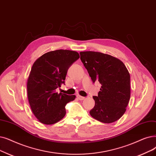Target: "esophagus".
I'll return each instance as SVG.
<instances>
[{
  "label": "esophagus",
  "mask_w": 156,
  "mask_h": 156,
  "mask_svg": "<svg viewBox=\"0 0 156 156\" xmlns=\"http://www.w3.org/2000/svg\"><path fill=\"white\" fill-rule=\"evenodd\" d=\"M77 98H78V99H79L80 101H83L85 99L84 97L81 96H80V95H77Z\"/></svg>",
  "instance_id": "obj_1"
}]
</instances>
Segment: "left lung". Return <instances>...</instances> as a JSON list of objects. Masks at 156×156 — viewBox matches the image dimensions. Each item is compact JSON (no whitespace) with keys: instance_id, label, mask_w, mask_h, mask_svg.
<instances>
[{"instance_id":"left-lung-1","label":"left lung","mask_w":156,"mask_h":156,"mask_svg":"<svg viewBox=\"0 0 156 156\" xmlns=\"http://www.w3.org/2000/svg\"><path fill=\"white\" fill-rule=\"evenodd\" d=\"M80 59L93 83L101 84L90 115L101 122L110 124L119 120L126 111L130 99V74L117 58L97 51H82Z\"/></svg>"}]
</instances>
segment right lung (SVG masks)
Listing matches in <instances>:
<instances>
[{"label": "right lung", "instance_id": "obj_1", "mask_svg": "<svg viewBox=\"0 0 156 156\" xmlns=\"http://www.w3.org/2000/svg\"><path fill=\"white\" fill-rule=\"evenodd\" d=\"M80 58L76 51L57 50L44 53L34 63L27 80L31 110L42 124L57 123L66 115L65 106L76 98L58 93L69 67Z\"/></svg>", "mask_w": 156, "mask_h": 156}]
</instances>
